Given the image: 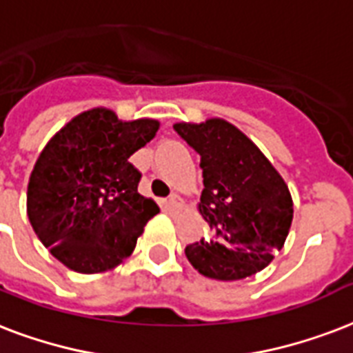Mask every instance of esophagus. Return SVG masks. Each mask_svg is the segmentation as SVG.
Wrapping results in <instances>:
<instances>
[{
	"label": "esophagus",
	"instance_id": "obj_1",
	"mask_svg": "<svg viewBox=\"0 0 353 353\" xmlns=\"http://www.w3.org/2000/svg\"><path fill=\"white\" fill-rule=\"evenodd\" d=\"M168 205H170L172 211H179L183 207V200H181V196H177V194H172L170 198H168Z\"/></svg>",
	"mask_w": 353,
	"mask_h": 353
}]
</instances>
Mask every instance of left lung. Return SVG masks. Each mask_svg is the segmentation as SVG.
Segmentation results:
<instances>
[{"label":"left lung","instance_id":"1","mask_svg":"<svg viewBox=\"0 0 353 353\" xmlns=\"http://www.w3.org/2000/svg\"><path fill=\"white\" fill-rule=\"evenodd\" d=\"M176 133L200 155V212L209 236L185 255L207 278L235 281L270 265L292 222V198L283 177L261 150L225 120L176 123Z\"/></svg>","mask_w":353,"mask_h":353}]
</instances>
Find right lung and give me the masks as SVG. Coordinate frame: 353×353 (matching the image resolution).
<instances>
[{
    "label": "right lung",
    "instance_id": "1",
    "mask_svg": "<svg viewBox=\"0 0 353 353\" xmlns=\"http://www.w3.org/2000/svg\"><path fill=\"white\" fill-rule=\"evenodd\" d=\"M157 120L122 122L109 109L70 120L40 153L27 185V216L63 265L98 274L133 254L157 203L139 194L129 157L146 146Z\"/></svg>",
    "mask_w": 353,
    "mask_h": 353
}]
</instances>
